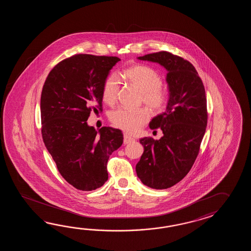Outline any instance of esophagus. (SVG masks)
Instances as JSON below:
<instances>
[{"label":"esophagus","instance_id":"1","mask_svg":"<svg viewBox=\"0 0 251 251\" xmlns=\"http://www.w3.org/2000/svg\"><path fill=\"white\" fill-rule=\"evenodd\" d=\"M133 141H134V139L132 138L131 136H129V135L126 134V133H125V134H124V144H130V143H132Z\"/></svg>","mask_w":251,"mask_h":251}]
</instances>
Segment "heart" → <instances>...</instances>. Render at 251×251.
I'll return each mask as SVG.
<instances>
[{"mask_svg":"<svg viewBox=\"0 0 251 251\" xmlns=\"http://www.w3.org/2000/svg\"><path fill=\"white\" fill-rule=\"evenodd\" d=\"M125 78L137 87L143 93L144 102L153 110H161L166 106L168 95L161 87V76L158 72L146 65H135L124 72ZM120 82L116 75L107 77L102 89V100L114 104L118 99ZM110 121L116 126L128 133H135L146 123L150 113L146 108L136 110L118 107L109 115Z\"/></svg>","mask_w":251,"mask_h":251,"instance_id":"b5f03b06","label":"heart"}]
</instances>
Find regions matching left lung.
<instances>
[{
    "instance_id": "1",
    "label": "left lung",
    "mask_w": 251,
    "mask_h": 251,
    "mask_svg": "<svg viewBox=\"0 0 251 251\" xmlns=\"http://www.w3.org/2000/svg\"><path fill=\"white\" fill-rule=\"evenodd\" d=\"M138 59L160 64L168 72L166 111L149 124L152 130L160 128L163 136L140 139L144 151L135 167L145 186L166 189L186 176L198 157L207 126L205 91L196 68L180 56L161 51Z\"/></svg>"
}]
</instances>
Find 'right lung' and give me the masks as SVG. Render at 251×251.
I'll list each match as a JSON object with an SVG mask.
<instances>
[{
  "label": "right lung",
  "mask_w": 251,
  "mask_h": 251,
  "mask_svg": "<svg viewBox=\"0 0 251 251\" xmlns=\"http://www.w3.org/2000/svg\"><path fill=\"white\" fill-rule=\"evenodd\" d=\"M116 56L80 53L49 73L40 100L43 141L58 171L73 187L91 191L108 178L109 156L123 144L121 130L87 124L91 110L102 111V89Z\"/></svg>",
  "instance_id": "obj_1"
}]
</instances>
